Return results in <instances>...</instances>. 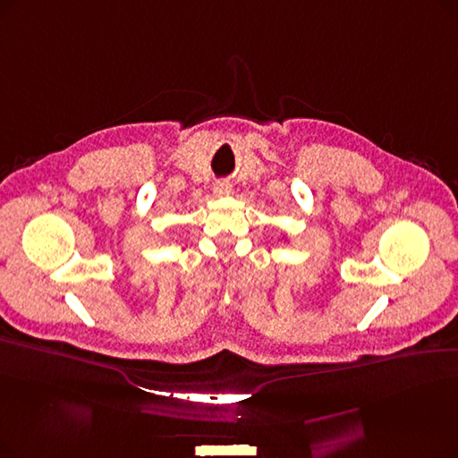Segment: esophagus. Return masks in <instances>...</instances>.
<instances>
[{
  "label": "esophagus",
  "mask_w": 458,
  "mask_h": 458,
  "mask_svg": "<svg viewBox=\"0 0 458 458\" xmlns=\"http://www.w3.org/2000/svg\"><path fill=\"white\" fill-rule=\"evenodd\" d=\"M230 191H232V185L228 182H216L213 185V192L216 197H226V195H230Z\"/></svg>",
  "instance_id": "obj_1"
}]
</instances>
